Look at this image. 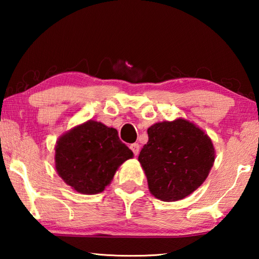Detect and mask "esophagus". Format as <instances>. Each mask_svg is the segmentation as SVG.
<instances>
[{"label":"esophagus","instance_id":"34e87169","mask_svg":"<svg viewBox=\"0 0 259 259\" xmlns=\"http://www.w3.org/2000/svg\"><path fill=\"white\" fill-rule=\"evenodd\" d=\"M130 150L134 152V154H135V155H138L139 150H140L139 144H138V143H134V144H131V145H130Z\"/></svg>","mask_w":259,"mask_h":259}]
</instances>
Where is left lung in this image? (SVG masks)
Wrapping results in <instances>:
<instances>
[{"mask_svg":"<svg viewBox=\"0 0 259 259\" xmlns=\"http://www.w3.org/2000/svg\"><path fill=\"white\" fill-rule=\"evenodd\" d=\"M138 156L156 199L178 201L201 186L214 162L211 139L192 122L177 119L153 124Z\"/></svg>","mask_w":259,"mask_h":259,"instance_id":"obj_1","label":"left lung"}]
</instances>
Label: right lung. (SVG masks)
<instances>
[{"mask_svg":"<svg viewBox=\"0 0 259 259\" xmlns=\"http://www.w3.org/2000/svg\"><path fill=\"white\" fill-rule=\"evenodd\" d=\"M134 153L120 140L117 130L89 120L59 137L56 170L82 194H97L109 185L119 166Z\"/></svg>","mask_w":259,"mask_h":259,"instance_id":"1","label":"right lung"}]
</instances>
